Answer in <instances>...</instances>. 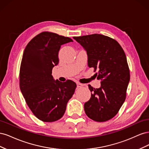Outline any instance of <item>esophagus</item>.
I'll list each match as a JSON object with an SVG mask.
<instances>
[{
    "mask_svg": "<svg viewBox=\"0 0 149 149\" xmlns=\"http://www.w3.org/2000/svg\"><path fill=\"white\" fill-rule=\"evenodd\" d=\"M76 84H77V87L78 88H81V87H82L83 86V84L80 83H76Z\"/></svg>",
    "mask_w": 149,
    "mask_h": 149,
    "instance_id": "esophagus-1",
    "label": "esophagus"
}]
</instances>
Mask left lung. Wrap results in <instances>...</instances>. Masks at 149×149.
<instances>
[{
    "mask_svg": "<svg viewBox=\"0 0 149 149\" xmlns=\"http://www.w3.org/2000/svg\"><path fill=\"white\" fill-rule=\"evenodd\" d=\"M87 52L88 66L93 68L101 87L89 84L90 100L84 103L85 113L96 122H105L118 114L126 97L130 71L125 54L116 40L101 34L74 37Z\"/></svg>",
    "mask_w": 149,
    "mask_h": 149,
    "instance_id": "obj_1",
    "label": "left lung"
}]
</instances>
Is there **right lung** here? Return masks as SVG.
<instances>
[{
    "instance_id": "add662e5",
    "label": "right lung",
    "mask_w": 149,
    "mask_h": 149,
    "mask_svg": "<svg viewBox=\"0 0 149 149\" xmlns=\"http://www.w3.org/2000/svg\"><path fill=\"white\" fill-rule=\"evenodd\" d=\"M73 42L69 37L43 31L31 39L24 52L19 73L20 88L31 111L40 120L56 121L64 115L76 84L54 81L53 68L58 64L61 45Z\"/></svg>"
}]
</instances>
